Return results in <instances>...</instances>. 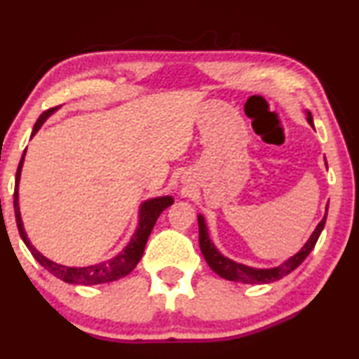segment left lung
<instances>
[{
    "instance_id": "1",
    "label": "left lung",
    "mask_w": 359,
    "mask_h": 359,
    "mask_svg": "<svg viewBox=\"0 0 359 359\" xmlns=\"http://www.w3.org/2000/svg\"><path fill=\"white\" fill-rule=\"evenodd\" d=\"M307 121L309 124L313 127V121H312V114L307 112ZM327 210H328V204H327ZM327 220V212L323 215V219L318 222L317 229L313 230V233L311 235V238L307 240L306 245L299 250V253L294 255L286 262L279 264V266L274 268H268V269H259V268H252L247 266V264L237 263L233 259H230L227 257H224L222 253L215 248V245L210 242L209 233H208V225H205V220L203 215H198V224H199V247L201 252H203L205 262L212 271L219 274L220 278L229 279V281H237V283H245V284H268L273 281H278L284 276H287L289 273H292L299 264H301L304 259L309 257V253L312 252L313 247H316L318 237H320L323 225H325Z\"/></svg>"
}]
</instances>
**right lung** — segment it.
<instances>
[{
    "mask_svg": "<svg viewBox=\"0 0 359 359\" xmlns=\"http://www.w3.org/2000/svg\"><path fill=\"white\" fill-rule=\"evenodd\" d=\"M58 107L60 106L52 107V109H47L46 112H42L41 117H39L36 122V126H34L31 137L37 134V130L41 129L43 122L47 121V117L52 116L53 112L58 109ZM24 156H26V150H24L21 161H19L18 171H16V188H14V214H16V224H18L19 235H21L22 242L26 243L29 252L32 253V257L36 258L48 273H52L53 276H57L58 279H62V281L70 283V284H83V286H91V284H104V283L117 281V279L124 278L126 274H129L132 269L137 266V263L140 262L142 255H144L147 240H149V235L151 233V230H154L156 219L160 217V214L163 212L168 205L173 204V198H171V196H161V198H154V199L145 201V203H142L140 210H139V227H137L135 233L132 235L130 242L127 243V247L122 250L117 257L107 259V262L91 264V266H81V268L80 266L78 268L63 266V264L50 262V259L43 257L41 252H37L36 247L29 242L26 230H24L21 212H19V194H18Z\"/></svg>",
    "mask_w": 359,
    "mask_h": 359,
    "instance_id": "1",
    "label": "right lung"
}]
</instances>
